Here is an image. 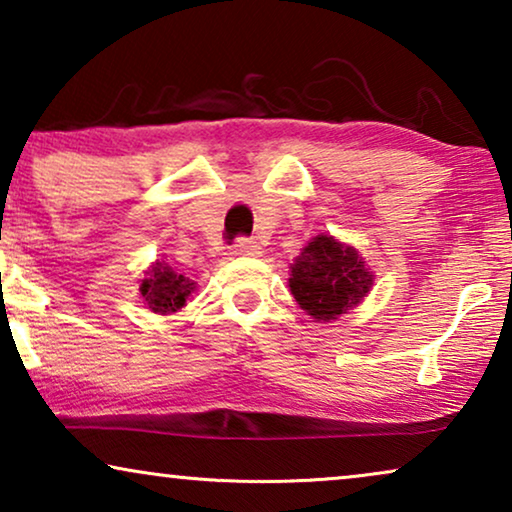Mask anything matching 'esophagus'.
I'll return each instance as SVG.
<instances>
[{"label":"esophagus","instance_id":"esophagus-1","mask_svg":"<svg viewBox=\"0 0 512 512\" xmlns=\"http://www.w3.org/2000/svg\"><path fill=\"white\" fill-rule=\"evenodd\" d=\"M235 254L254 256V254H258V244L254 240H249V237H237V240H235Z\"/></svg>","mask_w":512,"mask_h":512}]
</instances>
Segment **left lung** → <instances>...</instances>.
<instances>
[{"mask_svg": "<svg viewBox=\"0 0 512 512\" xmlns=\"http://www.w3.org/2000/svg\"><path fill=\"white\" fill-rule=\"evenodd\" d=\"M289 286L298 305L317 321H333L363 300L373 275L359 251L319 235L293 258Z\"/></svg>", "mask_w": 512, "mask_h": 512, "instance_id": "obj_1", "label": "left lung"}]
</instances>
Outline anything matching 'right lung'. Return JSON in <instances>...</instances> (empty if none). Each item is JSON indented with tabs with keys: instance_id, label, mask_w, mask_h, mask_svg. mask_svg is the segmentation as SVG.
<instances>
[{
	"instance_id": "obj_1",
	"label": "right lung",
	"mask_w": 512,
	"mask_h": 512,
	"mask_svg": "<svg viewBox=\"0 0 512 512\" xmlns=\"http://www.w3.org/2000/svg\"><path fill=\"white\" fill-rule=\"evenodd\" d=\"M144 305L158 314H172L186 305V298L195 291V284L184 275H177L165 263H156L142 279Z\"/></svg>"
}]
</instances>
